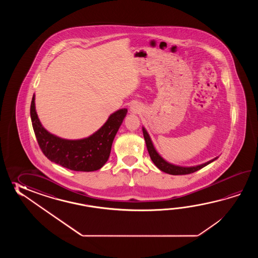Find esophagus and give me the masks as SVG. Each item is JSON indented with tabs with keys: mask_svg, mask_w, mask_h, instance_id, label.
<instances>
[{
	"mask_svg": "<svg viewBox=\"0 0 258 258\" xmlns=\"http://www.w3.org/2000/svg\"><path fill=\"white\" fill-rule=\"evenodd\" d=\"M131 110H133L134 112H137L138 111V108H137V106H133L131 108Z\"/></svg>",
	"mask_w": 258,
	"mask_h": 258,
	"instance_id": "34e87169",
	"label": "esophagus"
}]
</instances>
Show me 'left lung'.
I'll use <instances>...</instances> for the list:
<instances>
[{
  "label": "left lung",
  "instance_id": "obj_1",
  "mask_svg": "<svg viewBox=\"0 0 258 258\" xmlns=\"http://www.w3.org/2000/svg\"><path fill=\"white\" fill-rule=\"evenodd\" d=\"M143 135H144V138H145V141H146V145H147V148H148V153H149V156H150V159L153 161L154 164L156 165L159 170L164 171L166 173L171 174V175L190 174V173H192L195 171H198V170L202 169L205 166L209 165V163L213 162L214 160L218 159V157H217V158L211 159V160H209V161L204 163V164L198 165V166H194V167H181V166L171 164V163L167 162L164 159H162L159 156V153L157 152V150L154 148L153 143L151 141L148 132L144 127H143Z\"/></svg>",
  "mask_w": 258,
  "mask_h": 258
}]
</instances>
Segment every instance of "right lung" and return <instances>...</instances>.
Segmentation results:
<instances>
[{"label": "right lung", "instance_id": "obj_1", "mask_svg": "<svg viewBox=\"0 0 258 258\" xmlns=\"http://www.w3.org/2000/svg\"><path fill=\"white\" fill-rule=\"evenodd\" d=\"M126 113L127 109L118 110L92 136L67 140L50 134L41 125L35 109V95L30 106L32 126L41 151L50 161L76 171H94L103 167Z\"/></svg>", "mask_w": 258, "mask_h": 258}]
</instances>
